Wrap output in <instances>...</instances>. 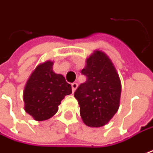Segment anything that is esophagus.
Returning a JSON list of instances; mask_svg holds the SVG:
<instances>
[{
	"mask_svg": "<svg viewBox=\"0 0 153 153\" xmlns=\"http://www.w3.org/2000/svg\"><path fill=\"white\" fill-rule=\"evenodd\" d=\"M72 90H73V92H74V91L76 90V88H78V84H77L76 82H74V83H72Z\"/></svg>",
	"mask_w": 153,
	"mask_h": 153,
	"instance_id": "obj_1",
	"label": "esophagus"
}]
</instances>
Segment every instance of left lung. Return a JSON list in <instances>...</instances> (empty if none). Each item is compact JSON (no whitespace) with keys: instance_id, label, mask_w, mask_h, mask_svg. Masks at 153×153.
Returning <instances> with one entry per match:
<instances>
[{"instance_id":"1","label":"left lung","mask_w":153,"mask_h":153,"mask_svg":"<svg viewBox=\"0 0 153 153\" xmlns=\"http://www.w3.org/2000/svg\"><path fill=\"white\" fill-rule=\"evenodd\" d=\"M81 74L87 80L74 92L83 123L89 127H102L117 112L121 81L111 59L102 51H94Z\"/></svg>"}]
</instances>
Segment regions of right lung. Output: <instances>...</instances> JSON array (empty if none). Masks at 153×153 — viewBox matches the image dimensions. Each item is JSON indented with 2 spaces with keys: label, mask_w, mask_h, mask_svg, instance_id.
Returning <instances> with one entry per match:
<instances>
[{
  "label": "right lung",
  "mask_w": 153,
  "mask_h": 153,
  "mask_svg": "<svg viewBox=\"0 0 153 153\" xmlns=\"http://www.w3.org/2000/svg\"><path fill=\"white\" fill-rule=\"evenodd\" d=\"M52 65L51 60L37 65L24 88V109L36 121L53 117L65 96L72 94L71 85L53 72Z\"/></svg>",
  "instance_id": "1"
}]
</instances>
